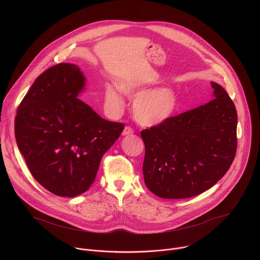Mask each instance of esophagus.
<instances>
[{
	"label": "esophagus",
	"instance_id": "esophagus-1",
	"mask_svg": "<svg viewBox=\"0 0 260 260\" xmlns=\"http://www.w3.org/2000/svg\"><path fill=\"white\" fill-rule=\"evenodd\" d=\"M133 134H134V129L131 126H125L122 132L123 136H128V135H133Z\"/></svg>",
	"mask_w": 260,
	"mask_h": 260
}]
</instances>
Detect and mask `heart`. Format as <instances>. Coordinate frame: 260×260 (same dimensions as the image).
<instances>
[{
	"mask_svg": "<svg viewBox=\"0 0 260 260\" xmlns=\"http://www.w3.org/2000/svg\"><path fill=\"white\" fill-rule=\"evenodd\" d=\"M119 89L128 96L142 93L145 87L136 81H122ZM104 100L111 111H119L124 101L114 86L105 89ZM177 106V94L171 87H158L139 95L134 103V114L138 122L146 126L158 125L171 117Z\"/></svg>",
	"mask_w": 260,
	"mask_h": 260,
	"instance_id": "1",
	"label": "heart"
}]
</instances>
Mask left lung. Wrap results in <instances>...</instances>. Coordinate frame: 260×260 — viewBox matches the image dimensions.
Masks as SVG:
<instances>
[{"mask_svg":"<svg viewBox=\"0 0 260 260\" xmlns=\"http://www.w3.org/2000/svg\"><path fill=\"white\" fill-rule=\"evenodd\" d=\"M209 103L141 132L147 188L162 199L196 197L231 168L237 152L238 115L221 85L211 82Z\"/></svg>","mask_w":260,"mask_h":260,"instance_id":"1","label":"left lung"}]
</instances>
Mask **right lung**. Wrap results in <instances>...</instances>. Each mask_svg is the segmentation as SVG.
I'll return each instance as SVG.
<instances>
[{"mask_svg": "<svg viewBox=\"0 0 260 260\" xmlns=\"http://www.w3.org/2000/svg\"><path fill=\"white\" fill-rule=\"evenodd\" d=\"M84 85L78 66L57 63L35 80L15 117L17 146L30 174L59 197L90 187L103 155L124 128L77 98Z\"/></svg>", "mask_w": 260, "mask_h": 260, "instance_id": "add662e5", "label": "right lung"}]
</instances>
